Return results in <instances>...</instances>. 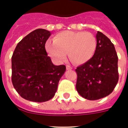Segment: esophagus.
I'll use <instances>...</instances> for the list:
<instances>
[{
  "instance_id": "esophagus-1",
  "label": "esophagus",
  "mask_w": 128,
  "mask_h": 128,
  "mask_svg": "<svg viewBox=\"0 0 128 128\" xmlns=\"http://www.w3.org/2000/svg\"><path fill=\"white\" fill-rule=\"evenodd\" d=\"M66 70H72V68L71 67L70 65H66Z\"/></svg>"
}]
</instances>
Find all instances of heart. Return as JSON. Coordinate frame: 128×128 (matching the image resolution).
Here are the masks:
<instances>
[{
	"label": "heart",
	"mask_w": 128,
	"mask_h": 128,
	"mask_svg": "<svg viewBox=\"0 0 128 128\" xmlns=\"http://www.w3.org/2000/svg\"><path fill=\"white\" fill-rule=\"evenodd\" d=\"M46 49L55 60L62 62L67 52L76 64H83L93 57L97 49V40L93 34L83 31L65 30L55 36L54 42L48 41Z\"/></svg>",
	"instance_id": "obj_1"
}]
</instances>
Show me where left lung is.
<instances>
[{"label": "left lung", "instance_id": "obj_1", "mask_svg": "<svg viewBox=\"0 0 128 128\" xmlns=\"http://www.w3.org/2000/svg\"><path fill=\"white\" fill-rule=\"evenodd\" d=\"M97 49L88 62L76 69V90L88 100H98L113 92L118 80V57L114 45L108 37L98 31Z\"/></svg>", "mask_w": 128, "mask_h": 128}]
</instances>
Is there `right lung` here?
I'll use <instances>...</instances> for the list:
<instances>
[{
    "mask_svg": "<svg viewBox=\"0 0 128 128\" xmlns=\"http://www.w3.org/2000/svg\"><path fill=\"white\" fill-rule=\"evenodd\" d=\"M51 32L38 29L17 44L11 58L12 83L22 98L32 102L50 100L66 71L63 65H54L45 45Z\"/></svg>",
    "mask_w": 128,
    "mask_h": 128,
    "instance_id": "obj_1",
    "label": "right lung"
}]
</instances>
